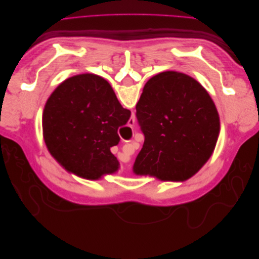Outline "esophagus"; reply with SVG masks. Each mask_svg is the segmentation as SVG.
I'll use <instances>...</instances> for the list:
<instances>
[{
    "instance_id": "34e87169",
    "label": "esophagus",
    "mask_w": 259,
    "mask_h": 259,
    "mask_svg": "<svg viewBox=\"0 0 259 259\" xmlns=\"http://www.w3.org/2000/svg\"><path fill=\"white\" fill-rule=\"evenodd\" d=\"M134 121H135V120H133V122H134Z\"/></svg>"
}]
</instances>
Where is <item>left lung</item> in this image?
<instances>
[{
    "label": "left lung",
    "instance_id": "1",
    "mask_svg": "<svg viewBox=\"0 0 259 259\" xmlns=\"http://www.w3.org/2000/svg\"><path fill=\"white\" fill-rule=\"evenodd\" d=\"M145 135L133 170L161 180H186L204 165L219 134V115L193 77L165 71L149 80L136 105Z\"/></svg>",
    "mask_w": 259,
    "mask_h": 259
}]
</instances>
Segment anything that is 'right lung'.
Returning a JSON list of instances; mask_svg holds the SVG:
<instances>
[{
	"label": "right lung",
	"instance_id": "obj_1",
	"mask_svg": "<svg viewBox=\"0 0 259 259\" xmlns=\"http://www.w3.org/2000/svg\"><path fill=\"white\" fill-rule=\"evenodd\" d=\"M130 116L103 77L71 76L53 92L44 107L46 147L60 165L77 176L95 180L112 174L119 162L110 148L119 144L117 130Z\"/></svg>",
	"mask_w": 259,
	"mask_h": 259
}]
</instances>
